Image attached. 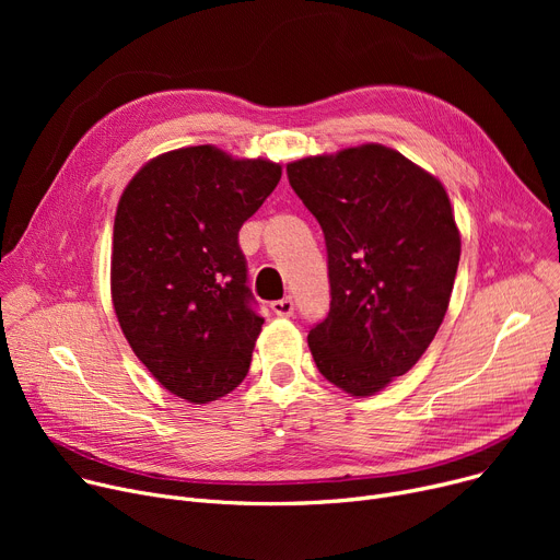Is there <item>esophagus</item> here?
<instances>
[{
    "label": "esophagus",
    "instance_id": "esophagus-1",
    "mask_svg": "<svg viewBox=\"0 0 560 560\" xmlns=\"http://www.w3.org/2000/svg\"><path fill=\"white\" fill-rule=\"evenodd\" d=\"M272 313L279 315V317H290L292 313H295V302H292V298H283V300H277L270 304Z\"/></svg>",
    "mask_w": 560,
    "mask_h": 560
}]
</instances>
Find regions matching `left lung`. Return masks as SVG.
I'll list each match as a JSON object with an SVG mask.
<instances>
[{
  "label": "left lung",
  "mask_w": 560,
  "mask_h": 560,
  "mask_svg": "<svg viewBox=\"0 0 560 560\" xmlns=\"http://www.w3.org/2000/svg\"><path fill=\"white\" fill-rule=\"evenodd\" d=\"M327 243L331 304L308 331L322 376L368 397L406 374L443 325L460 258L450 197L384 144L285 167Z\"/></svg>",
  "instance_id": "8db88e82"
}]
</instances>
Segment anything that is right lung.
Returning a JSON list of instances; mask_svg holds the SVG:
<instances>
[{
	"label": "right lung",
	"mask_w": 560,
	"mask_h": 560,
	"mask_svg": "<svg viewBox=\"0 0 560 560\" xmlns=\"http://www.w3.org/2000/svg\"><path fill=\"white\" fill-rule=\"evenodd\" d=\"M279 179L272 161L199 144L147 163L117 203L115 315L136 357L176 397L213 401L249 372L265 319L238 231Z\"/></svg>",
	"instance_id": "1"
}]
</instances>
